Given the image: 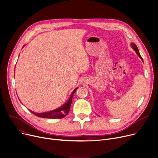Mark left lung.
<instances>
[{
	"label": "left lung",
	"instance_id": "obj_1",
	"mask_svg": "<svg viewBox=\"0 0 158 158\" xmlns=\"http://www.w3.org/2000/svg\"><path fill=\"white\" fill-rule=\"evenodd\" d=\"M131 46L132 47V48H133V49H134V50L135 51L137 54L139 56V57H140L142 60H143L142 58V57H141V56H140V53H139V49H138V48H137V45H136L134 43H131Z\"/></svg>",
	"mask_w": 158,
	"mask_h": 158
}]
</instances>
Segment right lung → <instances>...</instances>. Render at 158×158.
<instances>
[{"mask_svg": "<svg viewBox=\"0 0 158 158\" xmlns=\"http://www.w3.org/2000/svg\"><path fill=\"white\" fill-rule=\"evenodd\" d=\"M77 90V88H76L73 92H72V94L70 95V98L69 100L61 107H60L56 110H54L51 111H48V112H45V113H37L33 112L30 111L33 114L37 116L40 118H52V119H60V118H63L65 117L69 113V110H70V106L72 102V98L75 92Z\"/></svg>", "mask_w": 158, "mask_h": 158, "instance_id": "add662e5", "label": "right lung"}]
</instances>
